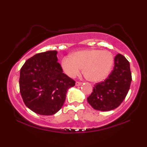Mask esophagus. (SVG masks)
<instances>
[{
	"instance_id": "esophagus-1",
	"label": "esophagus",
	"mask_w": 147,
	"mask_h": 147,
	"mask_svg": "<svg viewBox=\"0 0 147 147\" xmlns=\"http://www.w3.org/2000/svg\"><path fill=\"white\" fill-rule=\"evenodd\" d=\"M75 85L76 86H80V85H82V82H76V83H75Z\"/></svg>"
}]
</instances>
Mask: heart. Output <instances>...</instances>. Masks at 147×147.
I'll return each instance as SVG.
<instances>
[{
	"instance_id": "obj_1",
	"label": "heart",
	"mask_w": 147,
	"mask_h": 147,
	"mask_svg": "<svg viewBox=\"0 0 147 147\" xmlns=\"http://www.w3.org/2000/svg\"><path fill=\"white\" fill-rule=\"evenodd\" d=\"M113 64L110 52L98 49L78 51L65 57L61 61L62 69L68 76L74 78L83 68V73L88 80L98 82L108 75Z\"/></svg>"
}]
</instances>
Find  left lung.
I'll return each mask as SVG.
<instances>
[{
    "label": "left lung",
    "instance_id": "1",
    "mask_svg": "<svg viewBox=\"0 0 147 147\" xmlns=\"http://www.w3.org/2000/svg\"><path fill=\"white\" fill-rule=\"evenodd\" d=\"M114 68L105 80L96 83L88 102L94 109L110 111L123 102L130 89L131 73L129 61L121 54L114 59Z\"/></svg>",
    "mask_w": 147,
    "mask_h": 147
}]
</instances>
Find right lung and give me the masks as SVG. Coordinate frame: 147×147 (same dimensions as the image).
I'll list each match as a JSON object with an SVG mask.
<instances>
[{
	"mask_svg": "<svg viewBox=\"0 0 147 147\" xmlns=\"http://www.w3.org/2000/svg\"><path fill=\"white\" fill-rule=\"evenodd\" d=\"M56 51L36 54L20 71V93L25 105L34 112L51 115L61 108L68 89L75 81L63 73Z\"/></svg>",
	"mask_w": 147,
	"mask_h": 147,
	"instance_id": "1",
	"label": "right lung"
}]
</instances>
